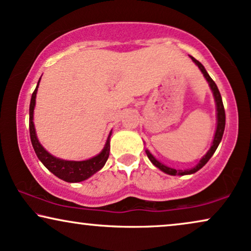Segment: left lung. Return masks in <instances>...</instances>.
Returning a JSON list of instances; mask_svg holds the SVG:
<instances>
[{"instance_id":"8db88e82","label":"left lung","mask_w":251,"mask_h":251,"mask_svg":"<svg viewBox=\"0 0 251 251\" xmlns=\"http://www.w3.org/2000/svg\"><path fill=\"white\" fill-rule=\"evenodd\" d=\"M190 57H191V60L194 61V63L196 64L198 68H200V70L201 71V74H203V76L205 77V79H206V82L209 83L210 89H211V91H212V93H213L214 102H216V109H217V128H216V132H214V137H213L212 144H211V148L209 149V151H207L206 154H204L203 157H201L200 160H198L197 164L195 165L194 167H191V168H188V169H175V168L168 167V166H166V165L162 164V162L157 160V159L153 157V154H152L151 152H150L149 150L146 149L145 152H146V155H148V158L150 159V161H151L152 164L155 166V167L160 169L161 172H164V173L168 174V175H189V174L196 173L197 171H200V169L203 167V166L206 164L207 161L210 160V158L212 157L214 152H216L218 145L220 144L221 138H223L224 130H225V122H226L225 109H224L223 99H221L219 90H218L216 83L213 82L212 78L209 76L207 71L205 70V68H204L203 64H201L200 61H197L196 58H194L193 56H190Z\"/></svg>"}]
</instances>
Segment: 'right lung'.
Returning a JSON list of instances; mask_svg holds the SVG:
<instances>
[{
    "label": "right lung",
    "mask_w": 251,
    "mask_h": 251,
    "mask_svg": "<svg viewBox=\"0 0 251 251\" xmlns=\"http://www.w3.org/2000/svg\"><path fill=\"white\" fill-rule=\"evenodd\" d=\"M41 79V77H40ZM39 79L38 85L35 87L34 92L32 93L31 102H30V136L32 146H33L35 154L39 158L45 167L48 171L51 172L55 176H57L61 180L66 182H71V183H76V182L85 181L87 178L99 172L103 166H105L107 159L109 157V150H110V135L112 131L109 132L108 138H107L106 144L103 146L99 154L94 155L93 158L87 159V160H80V161H74V160H64V159H60L54 157L50 152L46 151L39 142L37 137V132H35L34 122H33V114H34V107H35V98H37L38 86L40 83Z\"/></svg>",
    "instance_id": "1"
}]
</instances>
